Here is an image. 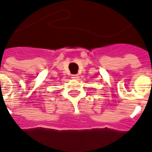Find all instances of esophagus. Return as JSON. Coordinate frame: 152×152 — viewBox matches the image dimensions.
Segmentation results:
<instances>
[{"mask_svg": "<svg viewBox=\"0 0 152 152\" xmlns=\"http://www.w3.org/2000/svg\"><path fill=\"white\" fill-rule=\"evenodd\" d=\"M72 78L74 79V80H78L79 76H77V75H72Z\"/></svg>", "mask_w": 152, "mask_h": 152, "instance_id": "1", "label": "esophagus"}]
</instances>
